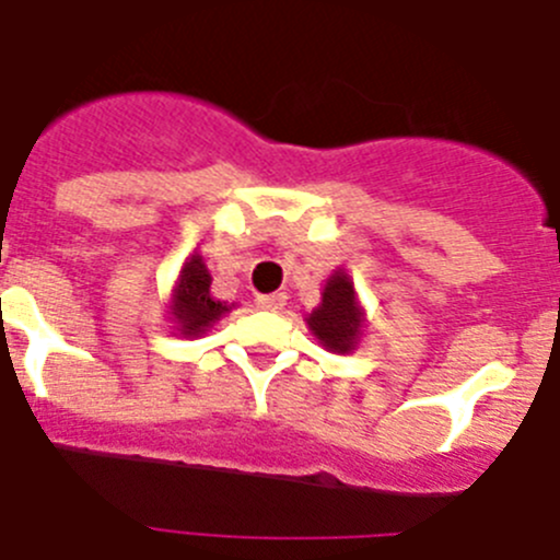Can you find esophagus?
Segmentation results:
<instances>
[{"label":"esophagus","mask_w":560,"mask_h":560,"mask_svg":"<svg viewBox=\"0 0 560 560\" xmlns=\"http://www.w3.org/2000/svg\"><path fill=\"white\" fill-rule=\"evenodd\" d=\"M255 303H257V308H264V311H280L285 305V294L283 291H275V294H260Z\"/></svg>","instance_id":"1"}]
</instances>
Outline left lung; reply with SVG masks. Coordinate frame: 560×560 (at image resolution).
<instances>
[{
	"mask_svg": "<svg viewBox=\"0 0 560 560\" xmlns=\"http://www.w3.org/2000/svg\"><path fill=\"white\" fill-rule=\"evenodd\" d=\"M308 328L334 353L353 350L361 334V311L355 305V291L345 271H336L323 291V305L311 311Z\"/></svg>",
	"mask_w": 560,
	"mask_h": 560,
	"instance_id": "left-lung-1",
	"label": "left lung"
}]
</instances>
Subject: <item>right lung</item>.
I'll use <instances>...</instances> for the list:
<instances>
[{
  "mask_svg": "<svg viewBox=\"0 0 560 560\" xmlns=\"http://www.w3.org/2000/svg\"><path fill=\"white\" fill-rule=\"evenodd\" d=\"M224 311L230 308L210 296V271L201 264L199 255H192L185 264V269H182L179 285H176V300H173V316H176L182 334H205Z\"/></svg>",
  "mask_w": 560,
  "mask_h": 560,
  "instance_id": "add662e5",
  "label": "right lung"
}]
</instances>
